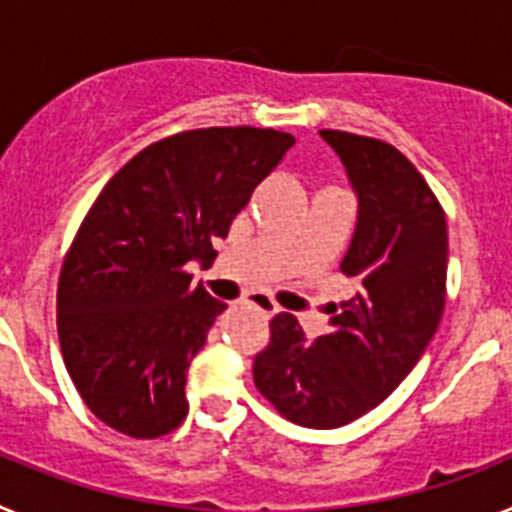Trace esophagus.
I'll use <instances>...</instances> for the list:
<instances>
[{
    "instance_id": "esophagus-1",
    "label": "esophagus",
    "mask_w": 512,
    "mask_h": 512,
    "mask_svg": "<svg viewBox=\"0 0 512 512\" xmlns=\"http://www.w3.org/2000/svg\"><path fill=\"white\" fill-rule=\"evenodd\" d=\"M248 302H251V305L256 307V310L264 312V315H269V318H271V315H277V312H279V305H277V302L271 300V297L261 295V292H253L251 300H248Z\"/></svg>"
}]
</instances>
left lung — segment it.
<instances>
[{"label":"left lung","mask_w":512,"mask_h":512,"mask_svg":"<svg viewBox=\"0 0 512 512\" xmlns=\"http://www.w3.org/2000/svg\"><path fill=\"white\" fill-rule=\"evenodd\" d=\"M320 135L359 194V223L341 261L356 295L330 307L333 328L312 341L295 315H274L253 382L279 415L325 431L390 397L436 336L449 233L438 197L395 146L343 130Z\"/></svg>","instance_id":"1"}]
</instances>
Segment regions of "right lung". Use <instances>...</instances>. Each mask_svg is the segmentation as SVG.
<instances>
[{
	"label": "right lung",
	"mask_w": 512,
	"mask_h": 512,
	"mask_svg": "<svg viewBox=\"0 0 512 512\" xmlns=\"http://www.w3.org/2000/svg\"><path fill=\"white\" fill-rule=\"evenodd\" d=\"M295 138L271 128H200L135 153L81 220L58 277V341L81 400L130 438H161L189 413L192 359L225 302L192 284L215 238Z\"/></svg>",
	"instance_id": "1"
}]
</instances>
